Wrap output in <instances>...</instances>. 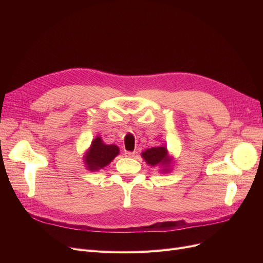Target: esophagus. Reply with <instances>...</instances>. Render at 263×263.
Returning a JSON list of instances; mask_svg holds the SVG:
<instances>
[{
	"instance_id": "1",
	"label": "esophagus",
	"mask_w": 263,
	"mask_h": 263,
	"mask_svg": "<svg viewBox=\"0 0 263 263\" xmlns=\"http://www.w3.org/2000/svg\"><path fill=\"white\" fill-rule=\"evenodd\" d=\"M135 155V153L134 151H124V157H127V158H132L133 156Z\"/></svg>"
}]
</instances>
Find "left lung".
Listing matches in <instances>:
<instances>
[{
	"mask_svg": "<svg viewBox=\"0 0 263 263\" xmlns=\"http://www.w3.org/2000/svg\"><path fill=\"white\" fill-rule=\"evenodd\" d=\"M141 156L151 167H159L161 174H166L172 171L173 158L170 156L167 147L165 145L148 148L143 151Z\"/></svg>",
	"mask_w": 263,
	"mask_h": 263,
	"instance_id": "8db88e82",
	"label": "left lung"
}]
</instances>
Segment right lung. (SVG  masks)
<instances>
[{"mask_svg": "<svg viewBox=\"0 0 263 263\" xmlns=\"http://www.w3.org/2000/svg\"><path fill=\"white\" fill-rule=\"evenodd\" d=\"M119 155V147L110 144H105L100 136H96L91 141L89 148L86 150L83 158L86 170L90 172H98L112 162Z\"/></svg>", "mask_w": 263, "mask_h": 263, "instance_id": "1", "label": "right lung"}]
</instances>
